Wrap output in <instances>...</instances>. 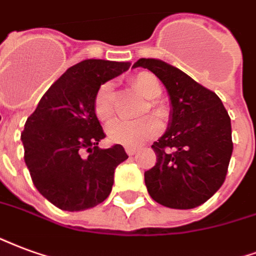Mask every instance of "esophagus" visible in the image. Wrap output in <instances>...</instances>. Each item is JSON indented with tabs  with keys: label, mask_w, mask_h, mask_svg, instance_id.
Masks as SVG:
<instances>
[{
	"label": "esophagus",
	"mask_w": 256,
	"mask_h": 256,
	"mask_svg": "<svg viewBox=\"0 0 256 256\" xmlns=\"http://www.w3.org/2000/svg\"><path fill=\"white\" fill-rule=\"evenodd\" d=\"M126 151L128 156H135L138 148H136V147H126Z\"/></svg>",
	"instance_id": "34e87169"
}]
</instances>
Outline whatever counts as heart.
<instances>
[{
	"instance_id": "heart-1",
	"label": "heart",
	"mask_w": 256,
	"mask_h": 256,
	"mask_svg": "<svg viewBox=\"0 0 256 256\" xmlns=\"http://www.w3.org/2000/svg\"><path fill=\"white\" fill-rule=\"evenodd\" d=\"M130 86L143 98L151 100L148 106L154 114L160 116V117L165 114L164 108H161L154 100L160 98L162 92L161 84L154 74H148V72L136 74L130 79ZM113 104H114V94H113L112 84L104 83L96 90L94 95V102H92L95 116L98 117V120H109L113 114V110H114ZM160 130H161L160 122L152 117H146V118L135 121L114 120L108 126V135H109L110 140L114 143L128 147H138L143 144L144 142L156 138L160 134Z\"/></svg>"
}]
</instances>
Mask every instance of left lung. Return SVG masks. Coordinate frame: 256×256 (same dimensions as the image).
Masks as SVG:
<instances>
[{"label":"left lung","instance_id":"1","mask_svg":"<svg viewBox=\"0 0 256 256\" xmlns=\"http://www.w3.org/2000/svg\"><path fill=\"white\" fill-rule=\"evenodd\" d=\"M151 70L166 87L172 110L168 130L151 148L156 162L144 172L150 196L162 206H200L225 182L233 151L230 117L216 92L176 66L156 58L132 65Z\"/></svg>","mask_w":256,"mask_h":256}]
</instances>
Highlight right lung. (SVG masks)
<instances>
[{
    "mask_svg": "<svg viewBox=\"0 0 256 256\" xmlns=\"http://www.w3.org/2000/svg\"><path fill=\"white\" fill-rule=\"evenodd\" d=\"M130 66L108 60H84L70 66L26 121L22 142L34 186L61 210L82 212L104 202L116 168L128 158L121 144L98 147L106 135L92 102L100 84Z\"/></svg>",
    "mask_w": 256,
    "mask_h": 256,
    "instance_id": "add662e5",
    "label": "right lung"
}]
</instances>
